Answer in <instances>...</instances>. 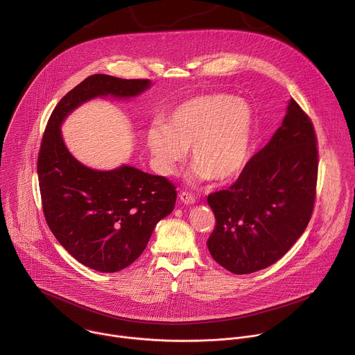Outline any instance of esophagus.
Masks as SVG:
<instances>
[{
    "instance_id": "obj_1",
    "label": "esophagus",
    "mask_w": 355,
    "mask_h": 355,
    "mask_svg": "<svg viewBox=\"0 0 355 355\" xmlns=\"http://www.w3.org/2000/svg\"><path fill=\"white\" fill-rule=\"evenodd\" d=\"M180 199H181V202H184L185 205H192L193 202L196 200L195 195H192V193L188 192V191H181V192H180Z\"/></svg>"
}]
</instances>
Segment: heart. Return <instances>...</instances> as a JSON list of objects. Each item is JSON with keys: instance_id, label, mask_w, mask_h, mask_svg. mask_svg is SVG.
<instances>
[{"instance_id": "heart-1", "label": "heart", "mask_w": 355, "mask_h": 355, "mask_svg": "<svg viewBox=\"0 0 355 355\" xmlns=\"http://www.w3.org/2000/svg\"><path fill=\"white\" fill-rule=\"evenodd\" d=\"M254 140V112L244 99L214 92L184 101L153 125L146 144L157 168L171 174L191 147L192 181H229L247 166Z\"/></svg>"}]
</instances>
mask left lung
<instances>
[{
	"label": "left lung",
	"mask_w": 355,
	"mask_h": 355,
	"mask_svg": "<svg viewBox=\"0 0 355 355\" xmlns=\"http://www.w3.org/2000/svg\"><path fill=\"white\" fill-rule=\"evenodd\" d=\"M319 151L313 123L293 98L281 128L227 189L208 195L216 225L214 260L233 274L277 263L305 232L313 212Z\"/></svg>",
	"instance_id": "1"
}]
</instances>
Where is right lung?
<instances>
[{
	"mask_svg": "<svg viewBox=\"0 0 355 355\" xmlns=\"http://www.w3.org/2000/svg\"><path fill=\"white\" fill-rule=\"evenodd\" d=\"M148 87V80L89 76L59 101L42 137L37 177L46 223L77 261L101 272L121 271L141 254L157 222L173 212L177 188L129 166L111 171L83 166L69 153L60 125L91 98H128Z\"/></svg>",
	"mask_w": 355,
	"mask_h": 355,
	"instance_id": "1",
	"label": "right lung"
}]
</instances>
